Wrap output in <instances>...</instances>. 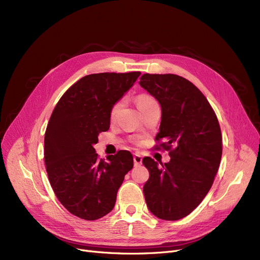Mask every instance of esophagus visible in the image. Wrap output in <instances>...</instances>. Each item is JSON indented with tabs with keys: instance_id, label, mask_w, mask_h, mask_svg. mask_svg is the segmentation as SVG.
I'll return each instance as SVG.
<instances>
[{
	"instance_id": "1",
	"label": "esophagus",
	"mask_w": 260,
	"mask_h": 260,
	"mask_svg": "<svg viewBox=\"0 0 260 260\" xmlns=\"http://www.w3.org/2000/svg\"><path fill=\"white\" fill-rule=\"evenodd\" d=\"M134 165L135 167H140L142 165V157L139 154L134 155Z\"/></svg>"
}]
</instances>
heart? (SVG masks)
I'll return each mask as SVG.
<instances>
[{"label":"heart","mask_w":260,"mask_h":260,"mask_svg":"<svg viewBox=\"0 0 260 260\" xmlns=\"http://www.w3.org/2000/svg\"><path fill=\"white\" fill-rule=\"evenodd\" d=\"M136 103H137V106H138V108L140 109V108L145 107V106H147V105H151V104H153V103H156V101H155V99H154L153 97H151V95L143 93V94L138 95L137 99H136ZM121 106H122V101L117 102V103L113 106L112 111H111V116H112L113 118L117 115V113L119 112V109L121 108Z\"/></svg>","instance_id":"obj_1"}]
</instances>
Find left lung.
I'll use <instances>...</instances> for the list:
<instances>
[{
	"label": "left lung",
	"instance_id": "obj_1",
	"mask_svg": "<svg viewBox=\"0 0 260 260\" xmlns=\"http://www.w3.org/2000/svg\"><path fill=\"white\" fill-rule=\"evenodd\" d=\"M139 84L161 106L156 140L166 139V149L174 146L165 165L143 158L149 172L143 186L146 206L159 219L179 220L199 206L219 169V123L203 93L180 76L145 74Z\"/></svg>",
	"mask_w": 260,
	"mask_h": 260
}]
</instances>
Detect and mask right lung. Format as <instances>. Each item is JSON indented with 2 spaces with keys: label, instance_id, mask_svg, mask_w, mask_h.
<instances>
[{
  "label": "right lung",
  "instance_id": "right-lung-1",
  "mask_svg": "<svg viewBox=\"0 0 260 260\" xmlns=\"http://www.w3.org/2000/svg\"><path fill=\"white\" fill-rule=\"evenodd\" d=\"M140 75L85 76L67 89L51 114L44 139L48 179L63 207L82 219H99L114 209L118 189L134 167L128 151L103 160L93 145L109 128L113 106Z\"/></svg>",
  "mask_w": 260,
  "mask_h": 260
}]
</instances>
